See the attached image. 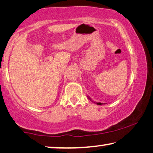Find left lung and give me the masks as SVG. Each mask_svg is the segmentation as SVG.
I'll use <instances>...</instances> for the list:
<instances>
[{"instance_id": "8db88e82", "label": "left lung", "mask_w": 153, "mask_h": 153, "mask_svg": "<svg viewBox=\"0 0 153 153\" xmlns=\"http://www.w3.org/2000/svg\"><path fill=\"white\" fill-rule=\"evenodd\" d=\"M88 97V99L89 100H91V101H92V100L91 99V98H90L89 97ZM94 103H95V104H98V105H102V104H103V103H101V102H94Z\"/></svg>"}]
</instances>
